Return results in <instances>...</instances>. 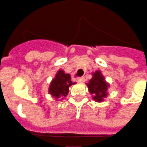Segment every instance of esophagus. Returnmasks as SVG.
<instances>
[{"label":"esophagus","instance_id":"1","mask_svg":"<svg viewBox=\"0 0 147 147\" xmlns=\"http://www.w3.org/2000/svg\"><path fill=\"white\" fill-rule=\"evenodd\" d=\"M85 81V78L83 77H80V78H77V83H83Z\"/></svg>","mask_w":147,"mask_h":147}]
</instances>
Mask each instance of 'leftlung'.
<instances>
[{
    "instance_id": "obj_1",
    "label": "left lung",
    "mask_w": 147,
    "mask_h": 147,
    "mask_svg": "<svg viewBox=\"0 0 147 147\" xmlns=\"http://www.w3.org/2000/svg\"><path fill=\"white\" fill-rule=\"evenodd\" d=\"M92 79L86 83L89 92L92 95V99L97 102H102L108 96V89L109 84L105 81L100 70L92 73Z\"/></svg>"
}]
</instances>
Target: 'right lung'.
<instances>
[{
  "mask_svg": "<svg viewBox=\"0 0 147 147\" xmlns=\"http://www.w3.org/2000/svg\"><path fill=\"white\" fill-rule=\"evenodd\" d=\"M76 84L71 81V77L69 74H66L63 70H58L55 77L51 81L49 88V93L56 99L60 101L64 99L69 92V87Z\"/></svg>",
  "mask_w": 147,
  "mask_h": 147,
  "instance_id": "add662e5",
  "label": "right lung"
}]
</instances>
